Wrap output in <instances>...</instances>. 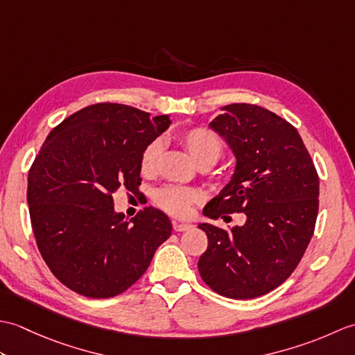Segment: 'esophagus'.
Instances as JSON below:
<instances>
[{"mask_svg":"<svg viewBox=\"0 0 355 355\" xmlns=\"http://www.w3.org/2000/svg\"><path fill=\"white\" fill-rule=\"evenodd\" d=\"M172 227H173V230H175V232H186L187 229H191V224L172 221Z\"/></svg>","mask_w":355,"mask_h":355,"instance_id":"34e87169","label":"esophagus"}]
</instances>
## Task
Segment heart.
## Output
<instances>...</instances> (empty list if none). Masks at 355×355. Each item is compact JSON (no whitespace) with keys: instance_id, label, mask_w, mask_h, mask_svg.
Segmentation results:
<instances>
[{"instance_id":"heart-1","label":"heart","mask_w":355,"mask_h":355,"mask_svg":"<svg viewBox=\"0 0 355 355\" xmlns=\"http://www.w3.org/2000/svg\"><path fill=\"white\" fill-rule=\"evenodd\" d=\"M175 137L198 166H212L223 155L224 146L221 139L206 126L184 128L175 134ZM160 154L162 141L158 139L150 140L140 155L141 173L150 175L155 171ZM153 200L158 207L169 215L184 218L192 212V206L200 201V193L191 187L166 184L158 187L153 195Z\"/></svg>"}]
</instances>
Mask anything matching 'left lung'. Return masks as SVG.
<instances>
[{"label": "left lung", "instance_id": "8db88e82", "mask_svg": "<svg viewBox=\"0 0 355 355\" xmlns=\"http://www.w3.org/2000/svg\"><path fill=\"white\" fill-rule=\"evenodd\" d=\"M210 122L236 157L232 180L202 214L245 223L224 230L209 223V245L198 271L210 288L230 299L275 290L297 267L314 233L319 175L296 128L266 108L232 103Z\"/></svg>", "mask_w": 355, "mask_h": 355}]
</instances>
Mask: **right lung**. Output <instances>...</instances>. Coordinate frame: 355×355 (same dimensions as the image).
<instances>
[{
	"label": "right lung",
	"instance_id": "right-lung-1",
	"mask_svg": "<svg viewBox=\"0 0 355 355\" xmlns=\"http://www.w3.org/2000/svg\"><path fill=\"white\" fill-rule=\"evenodd\" d=\"M169 116L122 103H96L74 112L45 139L28 171L27 202L37 248L51 273L93 299L117 296L149 267L172 224L145 207L125 220L112 193L140 186V155L168 130Z\"/></svg>",
	"mask_w": 355,
	"mask_h": 355
}]
</instances>
